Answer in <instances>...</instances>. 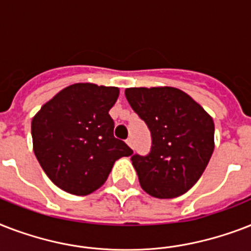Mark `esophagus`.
<instances>
[{
	"instance_id": "34e87169",
	"label": "esophagus",
	"mask_w": 251,
	"mask_h": 251,
	"mask_svg": "<svg viewBox=\"0 0 251 251\" xmlns=\"http://www.w3.org/2000/svg\"><path fill=\"white\" fill-rule=\"evenodd\" d=\"M126 143L131 147V149H134V141H133V138H127L126 139Z\"/></svg>"
}]
</instances>
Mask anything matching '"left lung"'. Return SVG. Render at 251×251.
I'll list each match as a JSON object with an SVG mask.
<instances>
[{
  "instance_id": "1",
  "label": "left lung",
  "mask_w": 251,
  "mask_h": 251,
  "mask_svg": "<svg viewBox=\"0 0 251 251\" xmlns=\"http://www.w3.org/2000/svg\"><path fill=\"white\" fill-rule=\"evenodd\" d=\"M125 95L152 138L147 155L131 156L142 189L160 199L185 194L201 178L214 152L212 118L173 87H134L126 88Z\"/></svg>"
}]
</instances>
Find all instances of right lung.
<instances>
[{
	"mask_svg": "<svg viewBox=\"0 0 251 251\" xmlns=\"http://www.w3.org/2000/svg\"><path fill=\"white\" fill-rule=\"evenodd\" d=\"M117 87L76 83L41 106L32 118L33 152L54 185L87 195L105 182L114 161L133 150L114 138L110 108Z\"/></svg>",
	"mask_w": 251,
	"mask_h": 251,
	"instance_id": "right-lung-1",
	"label": "right lung"
}]
</instances>
